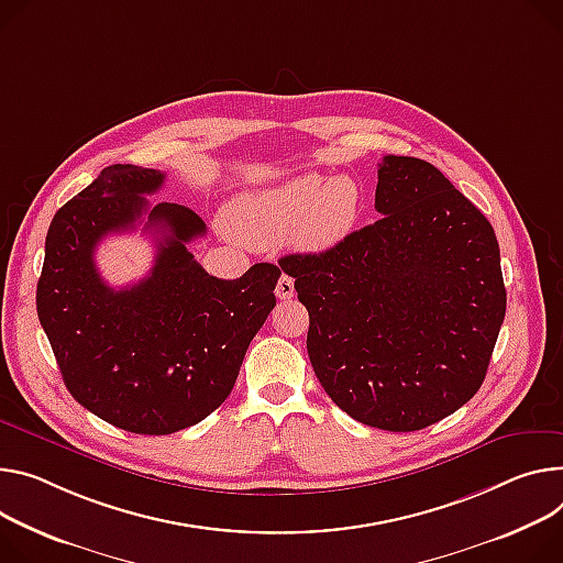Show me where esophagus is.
Returning a JSON list of instances; mask_svg holds the SVG:
<instances>
[{
	"label": "esophagus",
	"mask_w": 563,
	"mask_h": 563,
	"mask_svg": "<svg viewBox=\"0 0 563 563\" xmlns=\"http://www.w3.org/2000/svg\"><path fill=\"white\" fill-rule=\"evenodd\" d=\"M276 296H278L280 300H287V298H291V296H294V278H291V276L283 274V276L278 278V285H276Z\"/></svg>",
	"instance_id": "34e87169"
}]
</instances>
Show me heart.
I'll use <instances>...</instances> for the list:
<instances>
[{
  "mask_svg": "<svg viewBox=\"0 0 563 563\" xmlns=\"http://www.w3.org/2000/svg\"><path fill=\"white\" fill-rule=\"evenodd\" d=\"M362 211V190L350 177L305 173L278 186L240 192L224 213L229 229L249 244L272 246L285 238L308 253L339 246Z\"/></svg>",
  "mask_w": 563,
  "mask_h": 563,
  "instance_id": "heart-1",
  "label": "heart"
}]
</instances>
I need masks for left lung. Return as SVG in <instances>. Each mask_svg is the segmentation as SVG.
Here are the masks:
<instances>
[{"label": "left lung", "mask_w": 563, "mask_h": 563, "mask_svg": "<svg viewBox=\"0 0 563 563\" xmlns=\"http://www.w3.org/2000/svg\"><path fill=\"white\" fill-rule=\"evenodd\" d=\"M375 224L280 269L308 308V354L356 422L420 431L481 388L505 319L487 218L429 162L382 159Z\"/></svg>", "instance_id": "1"}]
</instances>
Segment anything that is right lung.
I'll return each mask as SVG.
<instances>
[{
  "instance_id": "right-lung-1",
  "label": "right lung",
  "mask_w": 563,
  "mask_h": 563,
  "mask_svg": "<svg viewBox=\"0 0 563 563\" xmlns=\"http://www.w3.org/2000/svg\"><path fill=\"white\" fill-rule=\"evenodd\" d=\"M166 175L114 164L54 216L37 280V319L71 397L123 431L168 435L201 422L229 397L244 352L276 305L280 269L253 265L235 280L209 276L188 242L197 213L155 203ZM156 235L151 274L114 290L99 278L95 244L110 232Z\"/></svg>"
}]
</instances>
